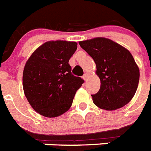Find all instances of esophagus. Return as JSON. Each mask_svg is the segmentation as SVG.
Returning <instances> with one entry per match:
<instances>
[{
	"label": "esophagus",
	"instance_id": "34e87169",
	"mask_svg": "<svg viewBox=\"0 0 151 151\" xmlns=\"http://www.w3.org/2000/svg\"><path fill=\"white\" fill-rule=\"evenodd\" d=\"M89 76H90V74L88 73H84V75L83 76V79L84 80V81H87V79H88V78H89Z\"/></svg>",
	"mask_w": 151,
	"mask_h": 151
}]
</instances>
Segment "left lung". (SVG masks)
<instances>
[{"instance_id":"left-lung-1","label":"left lung","mask_w":151,"mask_h":151,"mask_svg":"<svg viewBox=\"0 0 151 151\" xmlns=\"http://www.w3.org/2000/svg\"><path fill=\"white\" fill-rule=\"evenodd\" d=\"M93 58L101 87L92 95L96 106L114 111L130 102L137 89L140 70L127 48L105 37H95L79 42Z\"/></svg>"}]
</instances>
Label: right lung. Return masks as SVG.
<instances>
[{"instance_id": "1", "label": "right lung", "mask_w": 151, "mask_h": 151, "mask_svg": "<svg viewBox=\"0 0 151 151\" xmlns=\"http://www.w3.org/2000/svg\"><path fill=\"white\" fill-rule=\"evenodd\" d=\"M78 48L75 41L50 40L37 48L25 64L23 89L30 105L46 117H57L71 107L83 80L68 64Z\"/></svg>"}]
</instances>
